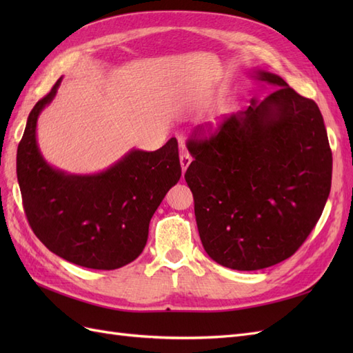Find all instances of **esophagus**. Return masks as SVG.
I'll use <instances>...</instances> for the list:
<instances>
[{
  "label": "esophagus",
  "mask_w": 353,
  "mask_h": 353,
  "mask_svg": "<svg viewBox=\"0 0 353 353\" xmlns=\"http://www.w3.org/2000/svg\"><path fill=\"white\" fill-rule=\"evenodd\" d=\"M179 163H181V169H183V174H184L185 170H187V168L191 163V156L188 153L183 152V153H181V156H179Z\"/></svg>",
  "instance_id": "esophagus-1"
}]
</instances>
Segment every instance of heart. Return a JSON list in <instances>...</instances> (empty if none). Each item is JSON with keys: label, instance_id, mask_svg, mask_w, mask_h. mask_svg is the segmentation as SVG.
I'll list each match as a JSON object with an SVG mask.
<instances>
[{"label": "heart", "instance_id": "b5f03b06", "mask_svg": "<svg viewBox=\"0 0 353 353\" xmlns=\"http://www.w3.org/2000/svg\"><path fill=\"white\" fill-rule=\"evenodd\" d=\"M222 114H223L222 105H218L215 110H212V112L208 113V116L205 117V119H203V123H205L206 128H215V126H218Z\"/></svg>", "mask_w": 353, "mask_h": 353}]
</instances>
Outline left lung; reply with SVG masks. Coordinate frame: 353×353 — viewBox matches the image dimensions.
<instances>
[{
  "label": "left lung",
  "mask_w": 353,
  "mask_h": 353,
  "mask_svg": "<svg viewBox=\"0 0 353 353\" xmlns=\"http://www.w3.org/2000/svg\"><path fill=\"white\" fill-rule=\"evenodd\" d=\"M252 78L276 90L253 97L205 140L185 181L203 248L222 266L256 271L290 258L316 225L331 188L333 157L323 114L279 74Z\"/></svg>",
  "instance_id": "left-lung-1"
}]
</instances>
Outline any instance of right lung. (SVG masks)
<instances>
[{
    "instance_id": "1",
    "label": "right lung",
    "mask_w": 353,
    "mask_h": 353,
    "mask_svg": "<svg viewBox=\"0 0 353 353\" xmlns=\"http://www.w3.org/2000/svg\"><path fill=\"white\" fill-rule=\"evenodd\" d=\"M61 78L29 113L17 147V181L29 225L48 250L91 270H117L145 248L148 223L181 178L176 138L156 152L132 148L103 172L73 175L52 168L37 141L39 113Z\"/></svg>"
}]
</instances>
